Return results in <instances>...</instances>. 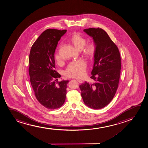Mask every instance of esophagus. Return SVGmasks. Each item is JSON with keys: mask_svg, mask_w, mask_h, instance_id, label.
I'll return each mask as SVG.
<instances>
[{"mask_svg": "<svg viewBox=\"0 0 148 148\" xmlns=\"http://www.w3.org/2000/svg\"><path fill=\"white\" fill-rule=\"evenodd\" d=\"M77 80V81H78L79 83H83V81H82V80H79V79Z\"/></svg>", "mask_w": 148, "mask_h": 148, "instance_id": "34e87169", "label": "esophagus"}]
</instances>
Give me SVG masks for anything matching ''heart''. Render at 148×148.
<instances>
[{"label":"heart","mask_w":148,"mask_h":148,"mask_svg":"<svg viewBox=\"0 0 148 148\" xmlns=\"http://www.w3.org/2000/svg\"><path fill=\"white\" fill-rule=\"evenodd\" d=\"M69 42L78 50L82 49V55L87 59H92L94 58L96 53V45L92 42L86 44V39L80 34H73L70 38ZM54 58L58 62L61 61V58L59 54V50L56 52ZM86 70V64L84 61H73L70 63L66 67L64 74L69 78H81L85 74Z\"/></svg>","instance_id":"obj_1"}]
</instances>
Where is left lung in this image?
I'll return each instance as SVG.
<instances>
[{
    "mask_svg": "<svg viewBox=\"0 0 148 148\" xmlns=\"http://www.w3.org/2000/svg\"><path fill=\"white\" fill-rule=\"evenodd\" d=\"M84 31L92 37L96 47L94 67L90 78L80 86L84 102L89 108L98 110L113 99L118 88L121 72V58L117 45L104 30L89 28Z\"/></svg>",
    "mask_w": 148,
    "mask_h": 148,
    "instance_id": "8db88e82",
    "label": "left lung"
}]
</instances>
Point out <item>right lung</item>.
Returning a JSON list of instances; mask_svg holds the SVG:
<instances>
[{
	"label": "right lung",
	"mask_w": 148,
	"mask_h": 148,
	"mask_svg": "<svg viewBox=\"0 0 148 148\" xmlns=\"http://www.w3.org/2000/svg\"><path fill=\"white\" fill-rule=\"evenodd\" d=\"M66 31L48 29L35 41L30 51L29 73L32 87L38 102L49 110L60 108L66 99L69 81L58 82L61 75L56 71L54 52Z\"/></svg>",
	"instance_id": "right-lung-1"
}]
</instances>
